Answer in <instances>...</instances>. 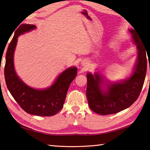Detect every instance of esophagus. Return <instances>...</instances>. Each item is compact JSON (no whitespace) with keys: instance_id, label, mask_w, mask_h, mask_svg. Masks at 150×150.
<instances>
[{"instance_id":"esophagus-1","label":"esophagus","mask_w":150,"mask_h":150,"mask_svg":"<svg viewBox=\"0 0 150 150\" xmlns=\"http://www.w3.org/2000/svg\"><path fill=\"white\" fill-rule=\"evenodd\" d=\"M88 62L87 60H83L82 62H81V65L82 66V67H87L88 66Z\"/></svg>"}]
</instances>
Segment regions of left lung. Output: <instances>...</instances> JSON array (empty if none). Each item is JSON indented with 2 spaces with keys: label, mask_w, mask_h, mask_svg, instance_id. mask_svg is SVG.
<instances>
[{
  "label": "left lung",
  "mask_w": 150,
  "mask_h": 150,
  "mask_svg": "<svg viewBox=\"0 0 150 150\" xmlns=\"http://www.w3.org/2000/svg\"><path fill=\"white\" fill-rule=\"evenodd\" d=\"M128 31L138 51L136 64L130 77L112 82L98 72L87 74L88 106L98 115H112L130 107L143 87L147 70L146 47L135 30L128 29Z\"/></svg>",
  "instance_id": "8db88e82"
}]
</instances>
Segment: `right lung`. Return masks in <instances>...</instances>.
<instances>
[{"label":"right lung","mask_w":150,"mask_h":150,"mask_svg":"<svg viewBox=\"0 0 150 150\" xmlns=\"http://www.w3.org/2000/svg\"><path fill=\"white\" fill-rule=\"evenodd\" d=\"M36 28L34 24H22L14 33L6 54L4 77L6 84L14 100L27 113L41 116H54L63 108L68 88L77 73V68L71 67L57 76L53 84L44 89H37L26 85L16 73L14 55L20 35Z\"/></svg>","instance_id":"right-lung-1"}]
</instances>
